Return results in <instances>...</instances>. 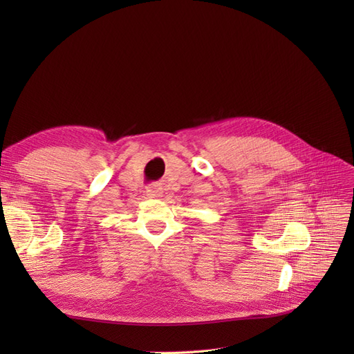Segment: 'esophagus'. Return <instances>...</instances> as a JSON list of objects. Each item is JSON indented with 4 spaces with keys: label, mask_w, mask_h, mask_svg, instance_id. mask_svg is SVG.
Instances as JSON below:
<instances>
[{
    "label": "esophagus",
    "mask_w": 354,
    "mask_h": 354,
    "mask_svg": "<svg viewBox=\"0 0 354 354\" xmlns=\"http://www.w3.org/2000/svg\"><path fill=\"white\" fill-rule=\"evenodd\" d=\"M146 195H147V198L158 199V198L164 195V189H162V186H160V183H152L151 186L147 187Z\"/></svg>",
    "instance_id": "1"
}]
</instances>
